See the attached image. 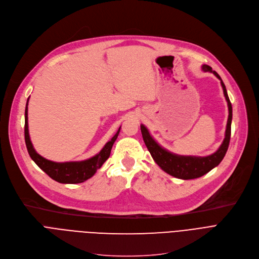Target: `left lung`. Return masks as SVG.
I'll use <instances>...</instances> for the list:
<instances>
[{"label": "left lung", "instance_id": "left-lung-1", "mask_svg": "<svg viewBox=\"0 0 259 259\" xmlns=\"http://www.w3.org/2000/svg\"><path fill=\"white\" fill-rule=\"evenodd\" d=\"M202 70L204 72L213 73L214 76L221 80V85L223 88L224 96L226 98L227 104H228V110H229L225 139H224L222 145L213 154L208 155V156L201 157V156H182V155L170 153L164 148H162L161 146H159L156 143V141H155L151 136L149 130L144 125H141L144 142L150 154L152 155L153 159L155 160V162H156L161 167V169L165 171V173L183 180L196 179V178L202 177L203 175L207 174L208 171L211 170L213 167L219 165L220 162L223 160L224 156H225V154L229 147V142H230L232 106L226 91V86L222 81L219 74L215 71H212V68L209 65L207 64L202 65Z\"/></svg>", "mask_w": 259, "mask_h": 259}]
</instances>
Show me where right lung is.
Masks as SVG:
<instances>
[{"label":"right lung","instance_id":"right-lung-1","mask_svg":"<svg viewBox=\"0 0 259 259\" xmlns=\"http://www.w3.org/2000/svg\"><path fill=\"white\" fill-rule=\"evenodd\" d=\"M28 101L26 104L25 109V142L27 146L28 153L32 160L35 162L45 173L50 176L52 179L59 182V183H65V184H75V183H81L88 179L92 178L97 169H99L103 163H104L108 158L112 149V146L117 139V135L119 133L120 127L114 134L112 139L106 143V145L103 147V149L95 155L94 157L89 158L82 161H68V162H55L51 161L42 156L35 151L33 148V145L31 143L30 136H29V129H28Z\"/></svg>","mask_w":259,"mask_h":259}]
</instances>
